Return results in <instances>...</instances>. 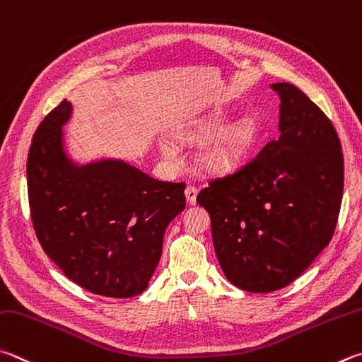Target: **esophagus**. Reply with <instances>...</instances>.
Segmentation results:
<instances>
[{"instance_id": "obj_1", "label": "esophagus", "mask_w": 362, "mask_h": 362, "mask_svg": "<svg viewBox=\"0 0 362 362\" xmlns=\"http://www.w3.org/2000/svg\"><path fill=\"white\" fill-rule=\"evenodd\" d=\"M185 196H187L188 204H192V206H194V204H196V196H198V188L193 187V185H188L187 189H185Z\"/></svg>"}]
</instances>
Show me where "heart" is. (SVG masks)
Returning a JSON list of instances; mask_svg holds the SVG:
<instances>
[{
	"mask_svg": "<svg viewBox=\"0 0 362 362\" xmlns=\"http://www.w3.org/2000/svg\"><path fill=\"white\" fill-rule=\"evenodd\" d=\"M221 123V118H212L207 122V128H216ZM255 136V124L252 120H242L233 124L216 137L206 150L207 163L216 170H228L238 166L244 158ZM163 153L168 158H175L177 148L170 142L163 144Z\"/></svg>",
	"mask_w": 362,
	"mask_h": 362,
	"instance_id": "b5f03b06",
	"label": "heart"
}]
</instances>
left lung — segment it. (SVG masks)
Returning a JSON list of instances; mask_svg holds the SVG:
<instances>
[{
    "label": "left lung",
    "mask_w": 362,
    "mask_h": 362,
    "mask_svg": "<svg viewBox=\"0 0 362 362\" xmlns=\"http://www.w3.org/2000/svg\"><path fill=\"white\" fill-rule=\"evenodd\" d=\"M280 96V136L196 201L207 210L216 258L240 290L294 281L329 244L344 194V153L329 118L291 83Z\"/></svg>",
    "instance_id": "1"
}]
</instances>
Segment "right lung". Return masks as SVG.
<instances>
[{"mask_svg":"<svg viewBox=\"0 0 362 362\" xmlns=\"http://www.w3.org/2000/svg\"><path fill=\"white\" fill-rule=\"evenodd\" d=\"M63 100L39 124L26 177L33 226L45 255L69 280L106 298L148 286L164 231L185 209V183L161 182L120 160L77 164L66 155Z\"/></svg>","mask_w":362,"mask_h":362,"instance_id":"right-lung-1","label":"right lung"}]
</instances>
